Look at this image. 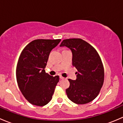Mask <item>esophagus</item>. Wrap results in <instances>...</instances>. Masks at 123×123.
Masks as SVG:
<instances>
[{
  "instance_id": "obj_1",
  "label": "esophagus",
  "mask_w": 123,
  "mask_h": 123,
  "mask_svg": "<svg viewBox=\"0 0 123 123\" xmlns=\"http://www.w3.org/2000/svg\"><path fill=\"white\" fill-rule=\"evenodd\" d=\"M59 78H60V79H65V78H64V77L61 76V75H60V76H59Z\"/></svg>"
}]
</instances>
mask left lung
<instances>
[{"label": "left lung", "mask_w": 123, "mask_h": 123, "mask_svg": "<svg viewBox=\"0 0 123 123\" xmlns=\"http://www.w3.org/2000/svg\"><path fill=\"white\" fill-rule=\"evenodd\" d=\"M60 46H66L71 50L73 65L77 69L76 80L68 79V98L77 104L92 101L98 95L104 81V66L98 53L81 38L64 40Z\"/></svg>", "instance_id": "8db88e82"}]
</instances>
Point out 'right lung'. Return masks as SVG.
<instances>
[{"instance_id": "right-lung-1", "label": "right lung", "mask_w": 123, "mask_h": 123, "mask_svg": "<svg viewBox=\"0 0 123 123\" xmlns=\"http://www.w3.org/2000/svg\"><path fill=\"white\" fill-rule=\"evenodd\" d=\"M61 40H34L25 47L19 56L16 70L17 81L23 96L33 105L44 106L52 98L59 77L49 75L44 68L50 51Z\"/></svg>"}]
</instances>
